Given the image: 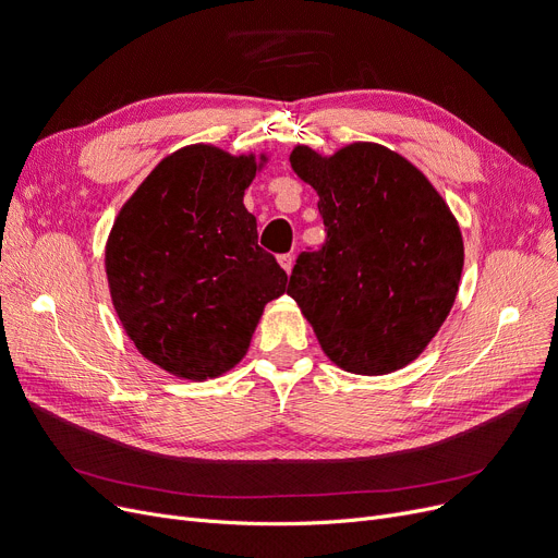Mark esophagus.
<instances>
[{
    "instance_id": "1",
    "label": "esophagus",
    "mask_w": 558,
    "mask_h": 558,
    "mask_svg": "<svg viewBox=\"0 0 558 558\" xmlns=\"http://www.w3.org/2000/svg\"><path fill=\"white\" fill-rule=\"evenodd\" d=\"M278 262H280V267H282L287 274H291V269H294V255H291V253L280 255Z\"/></svg>"
}]
</instances>
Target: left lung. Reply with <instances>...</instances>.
<instances>
[{
	"label": "left lung",
	"mask_w": 558,
	"mask_h": 558,
	"mask_svg": "<svg viewBox=\"0 0 558 558\" xmlns=\"http://www.w3.org/2000/svg\"><path fill=\"white\" fill-rule=\"evenodd\" d=\"M289 162L316 190L328 238L299 255L287 294L339 368L385 375L414 362L459 291L463 240L448 203L383 144L328 158L301 144Z\"/></svg>",
	"instance_id": "left-lung-1"
}]
</instances>
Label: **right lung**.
<instances>
[{
	"mask_svg": "<svg viewBox=\"0 0 558 558\" xmlns=\"http://www.w3.org/2000/svg\"><path fill=\"white\" fill-rule=\"evenodd\" d=\"M267 156L192 144L167 156L124 203L106 244L117 316L160 368L208 379L246 355L287 274L257 244L244 192Z\"/></svg>",
	"mask_w": 558,
	"mask_h": 558,
	"instance_id": "obj_1",
	"label": "right lung"
}]
</instances>
